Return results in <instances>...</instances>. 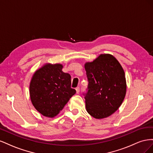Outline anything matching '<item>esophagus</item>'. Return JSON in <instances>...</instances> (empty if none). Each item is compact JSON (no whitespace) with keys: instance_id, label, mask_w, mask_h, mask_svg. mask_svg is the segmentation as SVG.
Instances as JSON below:
<instances>
[{"instance_id":"obj_1","label":"esophagus","mask_w":153,"mask_h":153,"mask_svg":"<svg viewBox=\"0 0 153 153\" xmlns=\"http://www.w3.org/2000/svg\"><path fill=\"white\" fill-rule=\"evenodd\" d=\"M75 89H76V93H77V94L79 93V92H80V88L78 87H76V88Z\"/></svg>"}]
</instances>
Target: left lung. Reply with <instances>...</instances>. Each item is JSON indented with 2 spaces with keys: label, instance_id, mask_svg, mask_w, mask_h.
Wrapping results in <instances>:
<instances>
[{
  "label": "left lung",
  "instance_id": "left-lung-1",
  "mask_svg": "<svg viewBox=\"0 0 153 153\" xmlns=\"http://www.w3.org/2000/svg\"><path fill=\"white\" fill-rule=\"evenodd\" d=\"M89 84L85 96L87 112L95 119L113 114L126 93L125 73L112 55L105 53L84 65Z\"/></svg>",
  "mask_w": 153,
  "mask_h": 153
}]
</instances>
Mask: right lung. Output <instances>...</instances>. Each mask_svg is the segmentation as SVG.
<instances>
[{"instance_id":"1","label":"right lung","mask_w":153,"mask_h":153,"mask_svg":"<svg viewBox=\"0 0 153 153\" xmlns=\"http://www.w3.org/2000/svg\"><path fill=\"white\" fill-rule=\"evenodd\" d=\"M61 64L47 63L35 71L29 85L31 102L43 116L52 118L76 93L71 87V76L62 71Z\"/></svg>"}]
</instances>
